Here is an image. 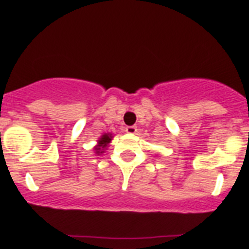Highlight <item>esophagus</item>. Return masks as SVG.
<instances>
[{"label": "esophagus", "instance_id": "obj_1", "mask_svg": "<svg viewBox=\"0 0 249 249\" xmlns=\"http://www.w3.org/2000/svg\"><path fill=\"white\" fill-rule=\"evenodd\" d=\"M125 131H126L127 134H136L137 127L134 126V125H131V126H126L125 127Z\"/></svg>", "mask_w": 249, "mask_h": 249}]
</instances>
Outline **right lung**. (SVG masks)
<instances>
[{
    "label": "right lung",
    "mask_w": 249,
    "mask_h": 249,
    "mask_svg": "<svg viewBox=\"0 0 249 249\" xmlns=\"http://www.w3.org/2000/svg\"><path fill=\"white\" fill-rule=\"evenodd\" d=\"M109 141H110V135L108 134V135H104V136L101 137V139H100V141H99V143H100V145L99 147L96 148V153H102L104 152V148H106V145H107V143H109ZM101 150V152H99L98 150Z\"/></svg>",
    "instance_id": "right-lung-1"
}]
</instances>
